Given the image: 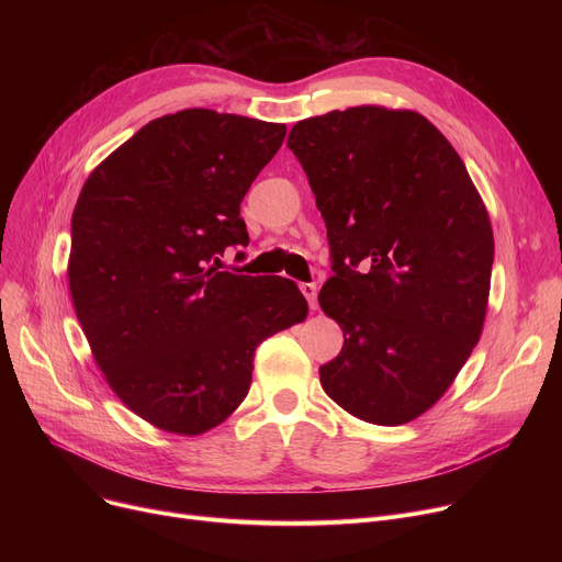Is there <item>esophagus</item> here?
I'll return each mask as SVG.
<instances>
[{
	"label": "esophagus",
	"mask_w": 562,
	"mask_h": 562,
	"mask_svg": "<svg viewBox=\"0 0 562 562\" xmlns=\"http://www.w3.org/2000/svg\"><path fill=\"white\" fill-rule=\"evenodd\" d=\"M301 291H303V296L307 299V303H310V310H316V284H312V282H305V284H301Z\"/></svg>",
	"instance_id": "1"
}]
</instances>
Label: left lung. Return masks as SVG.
<instances>
[{
	"label": "left lung",
	"instance_id": "8db88e82",
	"mask_svg": "<svg viewBox=\"0 0 562 562\" xmlns=\"http://www.w3.org/2000/svg\"><path fill=\"white\" fill-rule=\"evenodd\" d=\"M326 221L335 276L318 293L344 348L318 369L326 394L378 426L422 417L453 385L487 314L494 236L447 140L412 109L378 104L293 125Z\"/></svg>",
	"mask_w": 562,
	"mask_h": 562
}]
</instances>
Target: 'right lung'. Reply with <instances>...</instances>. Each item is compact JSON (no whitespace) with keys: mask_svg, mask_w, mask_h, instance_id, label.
Segmentation results:
<instances>
[{"mask_svg":"<svg viewBox=\"0 0 562 562\" xmlns=\"http://www.w3.org/2000/svg\"><path fill=\"white\" fill-rule=\"evenodd\" d=\"M286 127L184 109L140 127L72 212L75 314L113 394L159 430L202 435L246 398L255 348L307 316L293 280L221 271L248 246L241 200Z\"/></svg>","mask_w":562,"mask_h":562,"instance_id":"add662e5","label":"right lung"}]
</instances>
